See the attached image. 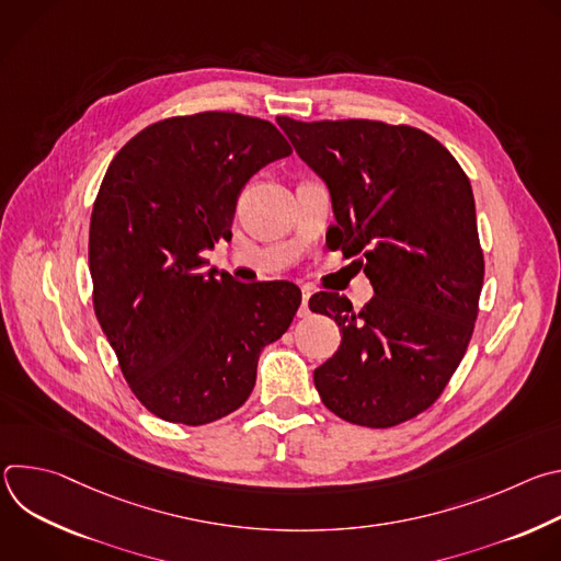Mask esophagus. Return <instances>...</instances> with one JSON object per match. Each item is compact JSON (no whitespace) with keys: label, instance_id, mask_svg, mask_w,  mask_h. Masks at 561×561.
Instances as JSON below:
<instances>
[{"label":"esophagus","instance_id":"1","mask_svg":"<svg viewBox=\"0 0 561 561\" xmlns=\"http://www.w3.org/2000/svg\"><path fill=\"white\" fill-rule=\"evenodd\" d=\"M310 295H312V290L308 288V286H304L301 288V306H299V317H306V314H310V308H308V299H310Z\"/></svg>","mask_w":561,"mask_h":561}]
</instances>
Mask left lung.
Wrapping results in <instances>:
<instances>
[{"label":"left lung","instance_id":"left-lung-1","mask_svg":"<svg viewBox=\"0 0 561 561\" xmlns=\"http://www.w3.org/2000/svg\"><path fill=\"white\" fill-rule=\"evenodd\" d=\"M295 152L331 191L337 247L375 297L359 310L314 293L310 310L342 329L337 353L314 370L329 411L390 428L431 409L472 337L484 284L472 188L428 133L373 119L277 117Z\"/></svg>","mask_w":561,"mask_h":561}]
</instances>
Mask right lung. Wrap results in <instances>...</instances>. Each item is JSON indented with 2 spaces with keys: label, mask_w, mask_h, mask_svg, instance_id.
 <instances>
[{
  "label": "right lung",
  "mask_w": 561,
  "mask_h": 561,
  "mask_svg": "<svg viewBox=\"0 0 561 561\" xmlns=\"http://www.w3.org/2000/svg\"><path fill=\"white\" fill-rule=\"evenodd\" d=\"M293 150L266 119L206 111L154 122L111 162L89 232L93 306L122 375L159 420L202 426L242 407L257 359L301 304L288 282L204 271L247 182Z\"/></svg>",
  "instance_id": "obj_1"
}]
</instances>
